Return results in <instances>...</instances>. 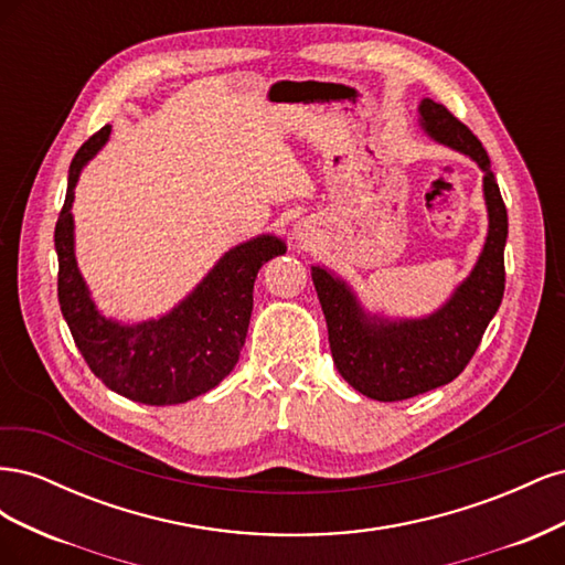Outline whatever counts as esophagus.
I'll list each match as a JSON object with an SVG mask.
<instances>
[{"label":"esophagus","instance_id":"1","mask_svg":"<svg viewBox=\"0 0 565 565\" xmlns=\"http://www.w3.org/2000/svg\"><path fill=\"white\" fill-rule=\"evenodd\" d=\"M311 235V226H309V221H299V224L295 226V237L297 241H301V243H306V237Z\"/></svg>","mask_w":565,"mask_h":565}]
</instances>
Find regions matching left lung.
I'll use <instances>...</instances> for the list:
<instances>
[{"mask_svg":"<svg viewBox=\"0 0 565 565\" xmlns=\"http://www.w3.org/2000/svg\"><path fill=\"white\" fill-rule=\"evenodd\" d=\"M419 125L434 141L471 158L483 172L488 237L469 276L438 311L391 320L365 311L353 289L332 270L311 266L339 374L363 396L384 403L413 398L452 382L481 344L504 295L509 221L488 152L467 125L431 98H422Z\"/></svg>","mask_w":565,"mask_h":565,"instance_id":"obj_1","label":"left lung"}]
</instances>
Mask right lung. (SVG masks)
I'll return each instance as SVG.
<instances>
[{"label":"right lung","mask_w":565,"mask_h":565,"mask_svg":"<svg viewBox=\"0 0 565 565\" xmlns=\"http://www.w3.org/2000/svg\"><path fill=\"white\" fill-rule=\"evenodd\" d=\"M110 127L96 131L73 158L56 221L61 313L89 370L110 391L146 405H177L214 388L235 367L252 318L259 268L285 254L278 235H256L228 249L172 311L125 324L96 309L75 259L73 200L79 172L106 146Z\"/></svg>","instance_id":"obj_1"}]
</instances>
